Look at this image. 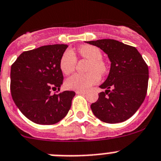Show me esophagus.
<instances>
[{"label":"esophagus","instance_id":"esophagus-1","mask_svg":"<svg viewBox=\"0 0 161 161\" xmlns=\"http://www.w3.org/2000/svg\"><path fill=\"white\" fill-rule=\"evenodd\" d=\"M86 92L85 91H82V90H77L76 91V94H85Z\"/></svg>","mask_w":161,"mask_h":161}]
</instances>
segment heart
Returning a JSON list of instances; mask_svg holds the SVG:
<instances>
[{
  "label": "heart",
  "instance_id": "obj_1",
  "mask_svg": "<svg viewBox=\"0 0 161 161\" xmlns=\"http://www.w3.org/2000/svg\"><path fill=\"white\" fill-rule=\"evenodd\" d=\"M81 57L89 61L88 73L85 74H75L66 79L64 85L71 90H86L100 80V75L107 71V65L103 60L101 50L94 46L83 45L77 49ZM76 57L72 51H66L62 55L60 61V69L64 74H69L76 66Z\"/></svg>",
  "mask_w": 161,
  "mask_h": 161
}]
</instances>
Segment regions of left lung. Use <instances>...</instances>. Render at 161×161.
Segmentation results:
<instances>
[{
  "label": "left lung",
  "instance_id": "1",
  "mask_svg": "<svg viewBox=\"0 0 161 161\" xmlns=\"http://www.w3.org/2000/svg\"><path fill=\"white\" fill-rule=\"evenodd\" d=\"M108 55L110 69L100 86L105 92L91 105L93 114L108 124L129 119L145 100L149 79L148 66L135 47L113 39L86 42Z\"/></svg>",
  "mask_w": 161,
  "mask_h": 161
}]
</instances>
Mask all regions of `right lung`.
Masks as SVG:
<instances>
[{
    "label": "right lung",
    "instance_id": "right-lung-1",
    "mask_svg": "<svg viewBox=\"0 0 161 161\" xmlns=\"http://www.w3.org/2000/svg\"><path fill=\"white\" fill-rule=\"evenodd\" d=\"M68 46L55 44L24 51L10 69L13 101L25 117L38 124H54L65 117L75 96L73 91L51 94L60 90L63 74L62 55Z\"/></svg>",
    "mask_w": 161,
    "mask_h": 161
}]
</instances>
